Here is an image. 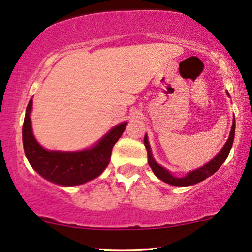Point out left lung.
Segmentation results:
<instances>
[{"instance_id":"left-lung-1","label":"left lung","mask_w":252,"mask_h":252,"mask_svg":"<svg viewBox=\"0 0 252 252\" xmlns=\"http://www.w3.org/2000/svg\"><path fill=\"white\" fill-rule=\"evenodd\" d=\"M227 94L229 96L228 92ZM234 137H235V117L234 120H232V126H231L230 133H229L228 141L225 142V144L223 145V148L221 149V151H220L211 161H208V163L203 165V166L196 168V170L194 171H190L185 177L179 178V177H174L170 171L166 170V168L163 166H160V165L155 160L154 156H152L151 148H150L148 135H145L144 145L146 148V151H148V163L150 165V167H151L152 172L155 173V176L159 178L161 181H164V183L170 184L172 186H192V185L201 183V181L207 179L208 177L213 176V174H214L215 172L221 167V165L224 163L225 159L228 157L229 152H230L232 143H234Z\"/></svg>"}]
</instances>
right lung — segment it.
I'll list each match as a JSON object with an SVG mask.
<instances>
[{"mask_svg":"<svg viewBox=\"0 0 252 252\" xmlns=\"http://www.w3.org/2000/svg\"><path fill=\"white\" fill-rule=\"evenodd\" d=\"M32 98L29 101L23 123V146L29 163L44 179L60 186H78L102 174L110 161L111 150L126 130V122L111 128L91 148L79 151L46 150L33 136L30 114Z\"/></svg>","mask_w":252,"mask_h":252,"instance_id":"1","label":"right lung"}]
</instances>
